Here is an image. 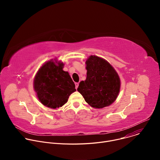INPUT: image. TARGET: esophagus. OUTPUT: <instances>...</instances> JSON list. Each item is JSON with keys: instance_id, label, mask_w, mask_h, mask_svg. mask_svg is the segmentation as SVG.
<instances>
[{"instance_id": "obj_1", "label": "esophagus", "mask_w": 160, "mask_h": 160, "mask_svg": "<svg viewBox=\"0 0 160 160\" xmlns=\"http://www.w3.org/2000/svg\"><path fill=\"white\" fill-rule=\"evenodd\" d=\"M78 85H79V83H75V88H76V89L78 88Z\"/></svg>"}]
</instances>
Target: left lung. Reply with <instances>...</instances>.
<instances>
[{"instance_id": "left-lung-1", "label": "left lung", "mask_w": 160, "mask_h": 160, "mask_svg": "<svg viewBox=\"0 0 160 160\" xmlns=\"http://www.w3.org/2000/svg\"><path fill=\"white\" fill-rule=\"evenodd\" d=\"M86 64L87 78L80 82L77 90L92 108L109 106L120 92L118 75L107 61L96 56H90Z\"/></svg>"}]
</instances>
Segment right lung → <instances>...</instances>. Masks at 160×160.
Segmentation results:
<instances>
[{
  "mask_svg": "<svg viewBox=\"0 0 160 160\" xmlns=\"http://www.w3.org/2000/svg\"><path fill=\"white\" fill-rule=\"evenodd\" d=\"M64 64H55L53 60L43 64L34 80V89L39 101L50 108L61 107L70 95L76 91L69 73L62 70Z\"/></svg>",
  "mask_w": 160,
  "mask_h": 160,
  "instance_id": "1",
  "label": "right lung"
}]
</instances>
